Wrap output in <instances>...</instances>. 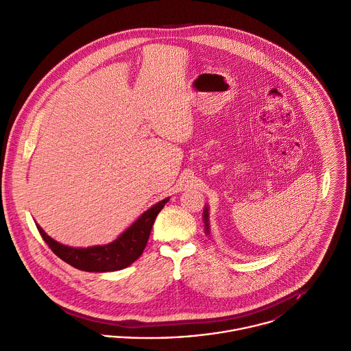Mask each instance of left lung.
<instances>
[{"label": "left lung", "mask_w": 351, "mask_h": 351, "mask_svg": "<svg viewBox=\"0 0 351 351\" xmlns=\"http://www.w3.org/2000/svg\"><path fill=\"white\" fill-rule=\"evenodd\" d=\"M203 219H204V223H206V233L208 234L210 232H208V210L207 208L203 211Z\"/></svg>", "instance_id": "1"}]
</instances>
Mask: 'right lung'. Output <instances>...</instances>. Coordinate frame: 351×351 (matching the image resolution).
<instances>
[{
    "label": "right lung",
    "mask_w": 351,
    "mask_h": 351,
    "mask_svg": "<svg viewBox=\"0 0 351 351\" xmlns=\"http://www.w3.org/2000/svg\"><path fill=\"white\" fill-rule=\"evenodd\" d=\"M167 202L169 199L156 203L115 241L106 245H95L88 248L67 247L51 239L38 225L37 228L49 248L69 265L85 271H115L130 266L143 254L155 218Z\"/></svg>",
    "instance_id": "right-lung-1"
}]
</instances>
